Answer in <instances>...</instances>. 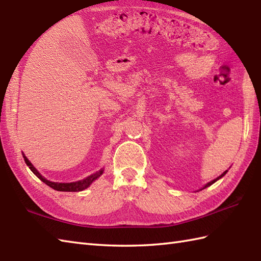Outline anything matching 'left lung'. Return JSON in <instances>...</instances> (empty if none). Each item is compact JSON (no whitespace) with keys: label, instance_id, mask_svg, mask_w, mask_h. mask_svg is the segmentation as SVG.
I'll return each mask as SVG.
<instances>
[{"label":"left lung","instance_id":"8db88e82","mask_svg":"<svg viewBox=\"0 0 261 261\" xmlns=\"http://www.w3.org/2000/svg\"><path fill=\"white\" fill-rule=\"evenodd\" d=\"M226 173H227V170H226V171H224V173H222V174H221V175H220V176H219V177H217V178H216V179H214V180H212V181H211V182H208V184H207V185H206V186H205V187H204V188H206V187H208V186H211V185H213V184H214V182H215V181H217V180H218V179H219V178H221V177H222V176H224V175H225V174H226ZM204 188H202V189H204Z\"/></svg>","mask_w":261,"mask_h":261}]
</instances>
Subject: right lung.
Masks as SVG:
<instances>
[{
  "label": "right lung",
  "mask_w": 261,
  "mask_h": 261,
  "mask_svg": "<svg viewBox=\"0 0 261 261\" xmlns=\"http://www.w3.org/2000/svg\"><path fill=\"white\" fill-rule=\"evenodd\" d=\"M23 157H24L25 163H27L29 168H30L32 171H33L34 175H36L37 177H39V178H40L43 182H45L47 186L52 187V188L55 189V190H59V192H81V190H84L85 188H87L95 179L98 178V177H99L101 174H103V169H100V170L96 171V173H95V174H93V175H91V176H88L87 178L83 179V180H80V181H76V182H66V184H64V182H53V181L47 180L46 178H44V177L39 173V171H37V170L34 168V166L31 164V162L28 160V158L25 157L24 155H23Z\"/></svg>",
  "instance_id": "1"
}]
</instances>
